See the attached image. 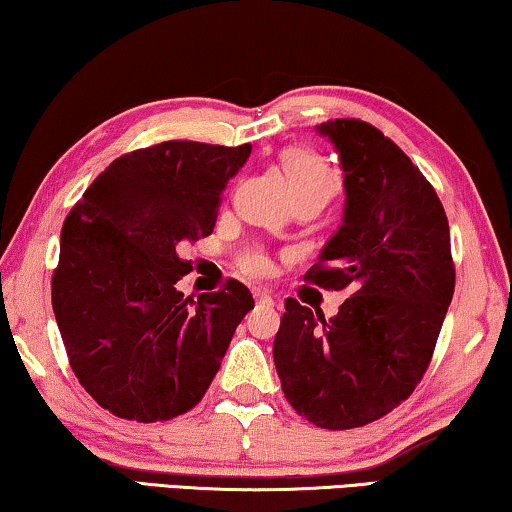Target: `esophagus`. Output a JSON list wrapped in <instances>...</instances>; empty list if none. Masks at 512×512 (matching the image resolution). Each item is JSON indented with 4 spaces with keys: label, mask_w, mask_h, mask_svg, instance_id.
Wrapping results in <instances>:
<instances>
[{
    "label": "esophagus",
    "mask_w": 512,
    "mask_h": 512,
    "mask_svg": "<svg viewBox=\"0 0 512 512\" xmlns=\"http://www.w3.org/2000/svg\"><path fill=\"white\" fill-rule=\"evenodd\" d=\"M254 298H256L258 305H263V307H272V305H274V300L270 298V293L261 291V288H256V291H254Z\"/></svg>",
    "instance_id": "1"
}]
</instances>
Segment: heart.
<instances>
[{"mask_svg": "<svg viewBox=\"0 0 512 512\" xmlns=\"http://www.w3.org/2000/svg\"><path fill=\"white\" fill-rule=\"evenodd\" d=\"M284 170L291 184L293 196H316L325 203L339 191V175L328 161L307 150H291L284 157ZM242 268L251 274H265L270 270V258L263 251H249L242 256Z\"/></svg>", "mask_w": 512, "mask_h": 512, "instance_id": "heart-1", "label": "heart"}]
</instances>
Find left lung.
I'll use <instances>...</instances> for the list:
<instances>
[{"label": "left lung", "mask_w": 512, "mask_h": 512, "mask_svg": "<svg viewBox=\"0 0 512 512\" xmlns=\"http://www.w3.org/2000/svg\"><path fill=\"white\" fill-rule=\"evenodd\" d=\"M344 168V219L305 279L351 293L325 318L288 298L274 367L288 404L323 429H353L416 390L455 293L450 228L418 166L372 124L318 127Z\"/></svg>", "instance_id": "left-lung-1"}]
</instances>
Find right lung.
<instances>
[{"mask_svg": "<svg viewBox=\"0 0 512 512\" xmlns=\"http://www.w3.org/2000/svg\"><path fill=\"white\" fill-rule=\"evenodd\" d=\"M251 145L166 140L122 154L62 228L53 311L71 369L113 416L157 422L201 402L254 298L228 279L184 298L180 247L207 238Z\"/></svg>", "mask_w": 512, "mask_h": 512, "instance_id": "add662e5", "label": "right lung"}]
</instances>
